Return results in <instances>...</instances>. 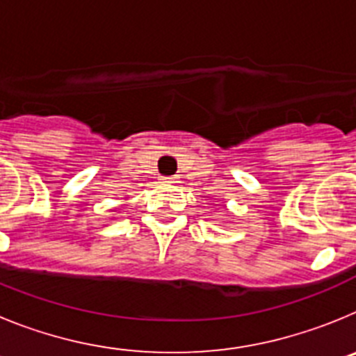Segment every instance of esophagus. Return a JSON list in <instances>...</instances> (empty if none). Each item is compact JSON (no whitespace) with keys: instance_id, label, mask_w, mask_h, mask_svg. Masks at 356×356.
<instances>
[{"instance_id":"obj_1","label":"esophagus","mask_w":356,"mask_h":356,"mask_svg":"<svg viewBox=\"0 0 356 356\" xmlns=\"http://www.w3.org/2000/svg\"><path fill=\"white\" fill-rule=\"evenodd\" d=\"M163 185H175L178 184V176H168V178H160Z\"/></svg>"}]
</instances>
